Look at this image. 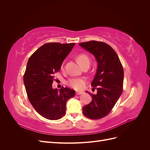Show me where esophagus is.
I'll list each match as a JSON object with an SVG mask.
<instances>
[{
  "mask_svg": "<svg viewBox=\"0 0 150 150\" xmlns=\"http://www.w3.org/2000/svg\"><path fill=\"white\" fill-rule=\"evenodd\" d=\"M83 92H81V91H77L76 92V95H79V94H83Z\"/></svg>",
  "mask_w": 150,
  "mask_h": 150,
  "instance_id": "obj_1",
  "label": "esophagus"
}]
</instances>
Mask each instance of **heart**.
Masks as SVG:
<instances>
[{
    "label": "heart",
    "mask_w": 150,
    "mask_h": 150,
    "mask_svg": "<svg viewBox=\"0 0 150 150\" xmlns=\"http://www.w3.org/2000/svg\"><path fill=\"white\" fill-rule=\"evenodd\" d=\"M77 60H78L79 64L83 67L84 65L90 64V59L89 57L85 54H80L77 56ZM85 83V79L84 78H71L67 81V84L74 89L79 90L84 88Z\"/></svg>",
    "instance_id": "1"
}]
</instances>
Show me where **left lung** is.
<instances>
[{
    "instance_id": "obj_1",
    "label": "left lung",
    "mask_w": 150,
    "mask_h": 150,
    "mask_svg": "<svg viewBox=\"0 0 150 150\" xmlns=\"http://www.w3.org/2000/svg\"><path fill=\"white\" fill-rule=\"evenodd\" d=\"M94 56L98 62L96 75L91 83L97 94L91 95L92 101L83 108L84 115L92 120L107 116L118 100L122 92L124 71L121 61L110 45L91 40L79 44Z\"/></svg>"
}]
</instances>
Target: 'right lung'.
<instances>
[{"mask_svg":"<svg viewBox=\"0 0 150 150\" xmlns=\"http://www.w3.org/2000/svg\"><path fill=\"white\" fill-rule=\"evenodd\" d=\"M75 43L50 42L44 44L29 57L24 75V83L32 106L39 115L57 120L66 114V104L75 91L62 87L52 89L54 74L61 69L63 61Z\"/></svg>","mask_w":150,"mask_h":150,"instance_id":"add662e5","label":"right lung"}]
</instances>
